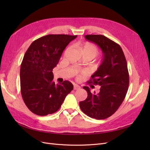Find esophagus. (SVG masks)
Instances as JSON below:
<instances>
[{"label": "esophagus", "instance_id": "1", "mask_svg": "<svg viewBox=\"0 0 150 150\" xmlns=\"http://www.w3.org/2000/svg\"><path fill=\"white\" fill-rule=\"evenodd\" d=\"M80 88H81V87H80V86H79V85H78V84L74 85V90H78V89H79Z\"/></svg>", "mask_w": 150, "mask_h": 150}]
</instances>
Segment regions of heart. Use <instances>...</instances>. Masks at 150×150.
<instances>
[{"instance_id":"obj_1","label":"heart","mask_w":150,"mask_h":150,"mask_svg":"<svg viewBox=\"0 0 150 150\" xmlns=\"http://www.w3.org/2000/svg\"><path fill=\"white\" fill-rule=\"evenodd\" d=\"M82 52L90 54L94 58L98 55V50L97 47L93 44L86 43L82 47Z\"/></svg>"}]
</instances>
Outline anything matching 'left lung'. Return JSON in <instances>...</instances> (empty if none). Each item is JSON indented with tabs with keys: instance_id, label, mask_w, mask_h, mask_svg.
<instances>
[{
	"instance_id": "left-lung-1",
	"label": "left lung",
	"mask_w": 150,
	"mask_h": 150,
	"mask_svg": "<svg viewBox=\"0 0 150 150\" xmlns=\"http://www.w3.org/2000/svg\"><path fill=\"white\" fill-rule=\"evenodd\" d=\"M85 38L97 44L103 53V61L88 83L100 86L98 94L84 86L88 97L79 103L83 112L96 120H104L117 111L124 101L129 86V73L123 51L115 42L103 35H86Z\"/></svg>"
}]
</instances>
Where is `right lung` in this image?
Wrapping results in <instances>:
<instances>
[{
    "label": "right lung",
    "instance_id": "right-lung-1",
    "mask_svg": "<svg viewBox=\"0 0 150 150\" xmlns=\"http://www.w3.org/2000/svg\"><path fill=\"white\" fill-rule=\"evenodd\" d=\"M77 35L49 34L30 44L24 54L20 71L22 97L29 110L39 116L56 112L73 89L68 81L53 82L52 70L62 52Z\"/></svg>",
    "mask_w": 150,
    "mask_h": 150
}]
</instances>
